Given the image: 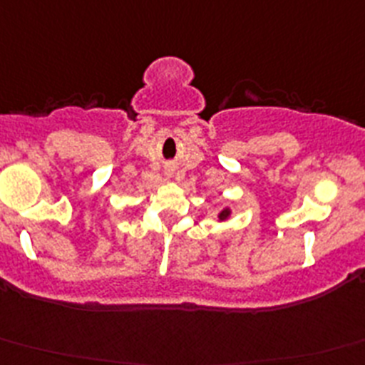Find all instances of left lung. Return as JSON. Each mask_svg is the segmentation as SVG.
<instances>
[{"label":"left lung","instance_id":"1","mask_svg":"<svg viewBox=\"0 0 365 365\" xmlns=\"http://www.w3.org/2000/svg\"><path fill=\"white\" fill-rule=\"evenodd\" d=\"M229 214H230V212H229V209H225L223 212L220 214V220H225V217H229Z\"/></svg>","mask_w":365,"mask_h":365}]
</instances>
